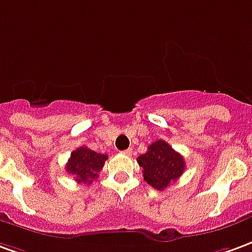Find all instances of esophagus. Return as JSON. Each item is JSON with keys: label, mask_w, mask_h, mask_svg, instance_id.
<instances>
[{"label": "esophagus", "mask_w": 252, "mask_h": 252, "mask_svg": "<svg viewBox=\"0 0 252 252\" xmlns=\"http://www.w3.org/2000/svg\"><path fill=\"white\" fill-rule=\"evenodd\" d=\"M131 152H133V149L131 148H129V149H125V151H122V152H121V154H123V155H131Z\"/></svg>", "instance_id": "esophagus-1"}]
</instances>
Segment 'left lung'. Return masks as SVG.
<instances>
[{"mask_svg":"<svg viewBox=\"0 0 252 252\" xmlns=\"http://www.w3.org/2000/svg\"><path fill=\"white\" fill-rule=\"evenodd\" d=\"M137 162L143 167L144 180L158 190L170 187L185 170V160L181 154L163 140L151 144L147 152L137 158Z\"/></svg>","mask_w":252,"mask_h":252,"instance_id":"left-lung-1","label":"left lung"}]
</instances>
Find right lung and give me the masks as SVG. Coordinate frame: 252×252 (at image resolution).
Returning a JSON list of instances; mask_svg holds the SVG:
<instances>
[{"mask_svg": "<svg viewBox=\"0 0 252 252\" xmlns=\"http://www.w3.org/2000/svg\"><path fill=\"white\" fill-rule=\"evenodd\" d=\"M107 159L108 156L104 154H97L88 147H79L72 151L68 163L65 164V170L78 184H92L98 177Z\"/></svg>", "mask_w": 252, "mask_h": 252, "instance_id": "right-lung-1", "label": "right lung"}]
</instances>
